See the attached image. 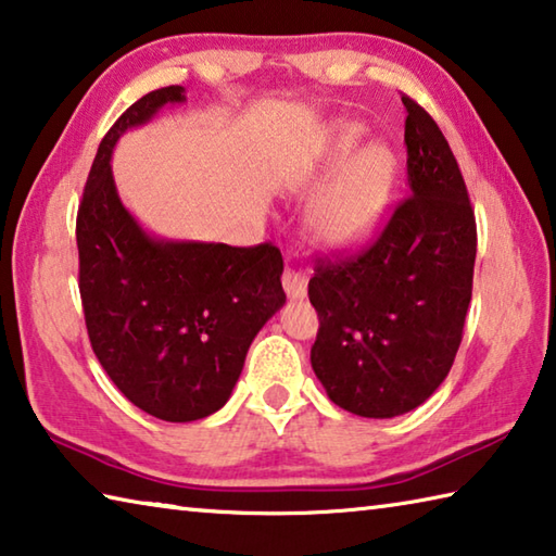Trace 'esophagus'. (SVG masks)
Here are the masks:
<instances>
[{"label":"esophagus","mask_w":556,"mask_h":556,"mask_svg":"<svg viewBox=\"0 0 556 556\" xmlns=\"http://www.w3.org/2000/svg\"><path fill=\"white\" fill-rule=\"evenodd\" d=\"M281 285H285V291L289 299H304L308 291V277H306V271L287 267L285 275H281Z\"/></svg>","instance_id":"esophagus-1"}]
</instances>
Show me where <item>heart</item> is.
<instances>
[{
    "mask_svg": "<svg viewBox=\"0 0 556 556\" xmlns=\"http://www.w3.org/2000/svg\"><path fill=\"white\" fill-rule=\"evenodd\" d=\"M362 128L355 124L340 126L336 136V153L348 155L357 146ZM393 155L387 146L375 143L350 160L336 185L313 208V230L323 243L338 250L355 248L377 226L387 204L393 181Z\"/></svg>",
    "mask_w": 556,
    "mask_h": 556,
    "instance_id": "1",
    "label": "heart"
}]
</instances>
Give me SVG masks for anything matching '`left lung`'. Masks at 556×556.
Returning <instances> with one entry per match:
<instances>
[{"label": "left lung", "mask_w": 556, "mask_h": 556, "mask_svg": "<svg viewBox=\"0 0 556 556\" xmlns=\"http://www.w3.org/2000/svg\"><path fill=\"white\" fill-rule=\"evenodd\" d=\"M408 197L367 248L318 257L311 367L336 406L393 418L426 403L457 355L471 301L477 218L450 143L410 97Z\"/></svg>", "instance_id": "obj_1"}]
</instances>
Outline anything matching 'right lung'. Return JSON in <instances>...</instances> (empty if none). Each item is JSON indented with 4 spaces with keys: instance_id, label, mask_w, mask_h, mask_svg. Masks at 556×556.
<instances>
[{
    "instance_id": "add662e5",
    "label": "right lung",
    "mask_w": 556,
    "mask_h": 556,
    "mask_svg": "<svg viewBox=\"0 0 556 556\" xmlns=\"http://www.w3.org/2000/svg\"><path fill=\"white\" fill-rule=\"evenodd\" d=\"M179 102L185 87H163L118 116L77 211L79 296L94 355L134 406L167 422L224 406L250 342L287 301L279 248L157 240L121 204L109 165L116 140Z\"/></svg>"
}]
</instances>
